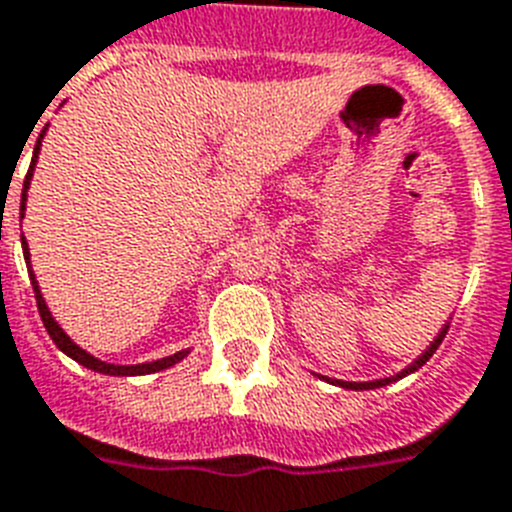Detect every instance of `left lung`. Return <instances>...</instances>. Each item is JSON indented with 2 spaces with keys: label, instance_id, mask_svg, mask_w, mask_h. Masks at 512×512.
Wrapping results in <instances>:
<instances>
[{
  "label": "left lung",
  "instance_id": "8db88e82",
  "mask_svg": "<svg viewBox=\"0 0 512 512\" xmlns=\"http://www.w3.org/2000/svg\"><path fill=\"white\" fill-rule=\"evenodd\" d=\"M446 332H448V322L443 324V330L438 332V337H435V340L430 342V348L425 350V353H422V355H417V361H412L410 366H407V368H402V371H399V373H394V376H389V379H376V381H340V379H327V376H322V379H324V381H330V384H335V386H342V389H353V391H363V389H379V386L394 384V381L404 379V376H410V373H415L417 368H422V366H425V363L430 361V355H433L435 350H438V345H441V342H443V337H446Z\"/></svg>",
  "mask_w": 512,
  "mask_h": 512
}]
</instances>
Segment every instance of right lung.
I'll return each instance as SVG.
<instances>
[{"instance_id": "obj_1", "label": "right lung", "mask_w": 512, "mask_h": 512, "mask_svg": "<svg viewBox=\"0 0 512 512\" xmlns=\"http://www.w3.org/2000/svg\"><path fill=\"white\" fill-rule=\"evenodd\" d=\"M43 136H46V128L41 131V136H38V141H35V149H33V162H30V170H28V177H25V185H22V203H20V219L25 216V201H28V188H30V177H33V170H35V162H38V154H41V141ZM22 255H25V262L30 265V250H28V242L22 239ZM30 283H33V291H35V301H38V311H41V319L43 324H46L48 335H51V340L56 342V348L61 350V353H66L69 358H74V361L79 363V366L90 368V371H97V373H105V376H144V373H157V371H164V368L175 366V363H180L185 355L190 353V350H180V353L175 355H167V358H159V361H151V363H136V366H115V363H105L100 361V358H95V355H90L87 350H82L77 345V342L71 340L69 335H66L64 330H61V324L53 319V314L48 311L46 306V299H43L41 293V286H38V281H35V273L33 268H30Z\"/></svg>"}]
</instances>
